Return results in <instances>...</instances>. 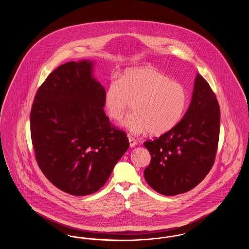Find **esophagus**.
Here are the masks:
<instances>
[{"label": "esophagus", "mask_w": 249, "mask_h": 249, "mask_svg": "<svg viewBox=\"0 0 249 249\" xmlns=\"http://www.w3.org/2000/svg\"><path fill=\"white\" fill-rule=\"evenodd\" d=\"M128 139H129V142H130V147H134V146H136L137 142H136V140H135L134 138H132L131 136H129V137H128Z\"/></svg>", "instance_id": "1"}]
</instances>
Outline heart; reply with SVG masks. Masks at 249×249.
<instances>
[{
	"instance_id": "1",
	"label": "heart",
	"mask_w": 249,
	"mask_h": 249,
	"mask_svg": "<svg viewBox=\"0 0 249 249\" xmlns=\"http://www.w3.org/2000/svg\"><path fill=\"white\" fill-rule=\"evenodd\" d=\"M132 103L133 111L122 122L132 134L149 131L160 135L181 120L188 104L185 88L152 67L132 68L112 78L105 93V106L111 119H122Z\"/></svg>"
}]
</instances>
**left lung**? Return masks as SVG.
<instances>
[{
	"label": "left lung",
	"mask_w": 249,
	"mask_h": 249,
	"mask_svg": "<svg viewBox=\"0 0 249 249\" xmlns=\"http://www.w3.org/2000/svg\"><path fill=\"white\" fill-rule=\"evenodd\" d=\"M220 110L209 84L197 73L190 107L178 125L143 145L151 155L143 172L157 192L175 196L192 190L211 170L219 137Z\"/></svg>",
	"instance_id": "8db88e82"
}]
</instances>
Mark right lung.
Listing matches in <instances>:
<instances>
[{
  "label": "right lung",
  "instance_id": "obj_1",
  "mask_svg": "<svg viewBox=\"0 0 249 249\" xmlns=\"http://www.w3.org/2000/svg\"><path fill=\"white\" fill-rule=\"evenodd\" d=\"M93 65L82 59L59 66L38 89L31 111L38 165L55 187L74 196L100 190L130 146L104 111L106 89Z\"/></svg>",
  "mask_w": 249,
  "mask_h": 249
}]
</instances>
